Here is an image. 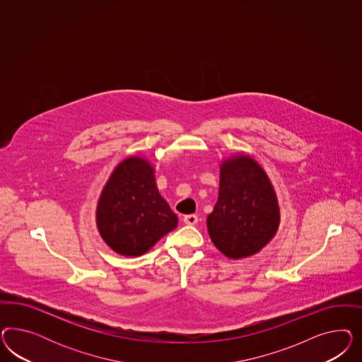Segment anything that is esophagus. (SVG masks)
<instances>
[{"mask_svg":"<svg viewBox=\"0 0 362 362\" xmlns=\"http://www.w3.org/2000/svg\"><path fill=\"white\" fill-rule=\"evenodd\" d=\"M183 221L188 224V226H195L197 223V215H194V214H191V215H185L183 216Z\"/></svg>","mask_w":362,"mask_h":362,"instance_id":"1","label":"esophagus"}]
</instances>
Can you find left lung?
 Listing matches in <instances>:
<instances>
[{
  "label": "left lung",
  "instance_id": "obj_1",
  "mask_svg": "<svg viewBox=\"0 0 362 362\" xmlns=\"http://www.w3.org/2000/svg\"><path fill=\"white\" fill-rule=\"evenodd\" d=\"M274 187L253 159L239 155L221 165L219 197L207 218L209 236L230 259L259 252L279 226Z\"/></svg>",
  "mask_w": 362,
  "mask_h": 362
}]
</instances>
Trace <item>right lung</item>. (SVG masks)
<instances>
[{"label":"right lung","mask_w":362,"mask_h":362,"mask_svg":"<svg viewBox=\"0 0 362 362\" xmlns=\"http://www.w3.org/2000/svg\"><path fill=\"white\" fill-rule=\"evenodd\" d=\"M97 223L115 252L139 256L175 228L177 216L159 195L153 167L141 158H129L114 170L102 191Z\"/></svg>","instance_id":"1"}]
</instances>
